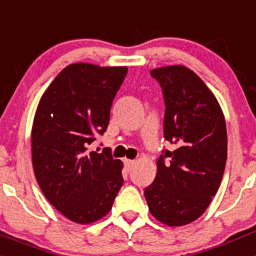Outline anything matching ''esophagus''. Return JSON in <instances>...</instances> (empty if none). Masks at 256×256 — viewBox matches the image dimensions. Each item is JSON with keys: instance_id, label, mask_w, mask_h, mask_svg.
Instances as JSON below:
<instances>
[{"instance_id": "1", "label": "esophagus", "mask_w": 256, "mask_h": 256, "mask_svg": "<svg viewBox=\"0 0 256 256\" xmlns=\"http://www.w3.org/2000/svg\"><path fill=\"white\" fill-rule=\"evenodd\" d=\"M133 165H134V162L133 160H128V159H124V166H126L128 170L133 168Z\"/></svg>"}]
</instances>
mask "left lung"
Here are the masks:
<instances>
[{"mask_svg":"<svg viewBox=\"0 0 256 256\" xmlns=\"http://www.w3.org/2000/svg\"><path fill=\"white\" fill-rule=\"evenodd\" d=\"M150 74L164 96V138L176 148L159 156L144 198L158 220L180 227L196 220L218 191L227 162L226 122L216 96L192 70L173 65Z\"/></svg>","mask_w":256,"mask_h":256,"instance_id":"left-lung-1","label":"left lung"}]
</instances>
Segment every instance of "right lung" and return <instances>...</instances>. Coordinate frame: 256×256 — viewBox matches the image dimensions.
Wrapping results in <instances>:
<instances>
[{"mask_svg":"<svg viewBox=\"0 0 256 256\" xmlns=\"http://www.w3.org/2000/svg\"><path fill=\"white\" fill-rule=\"evenodd\" d=\"M126 66L72 64L48 86L32 128V162L47 200L72 222L105 216L123 186V162L112 151H90L106 132Z\"/></svg>","mask_w":256,"mask_h":256,"instance_id":"obj_1","label":"right lung"}]
</instances>
